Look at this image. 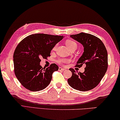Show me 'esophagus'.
I'll return each instance as SVG.
<instances>
[{
  "label": "esophagus",
  "instance_id": "esophagus-1",
  "mask_svg": "<svg viewBox=\"0 0 120 120\" xmlns=\"http://www.w3.org/2000/svg\"><path fill=\"white\" fill-rule=\"evenodd\" d=\"M64 70H65L64 68H61V67L59 68V71H64Z\"/></svg>",
  "mask_w": 120,
  "mask_h": 120
}]
</instances>
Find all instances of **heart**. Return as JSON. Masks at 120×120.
I'll return each mask as SVG.
<instances>
[{
	"label": "heart",
	"instance_id": "1",
	"mask_svg": "<svg viewBox=\"0 0 120 120\" xmlns=\"http://www.w3.org/2000/svg\"><path fill=\"white\" fill-rule=\"evenodd\" d=\"M66 44L67 45V46L70 50L72 49H76L77 48V43H76L75 41H74L73 40H67L66 42ZM56 47H57V45H54V47L53 48V50H55L56 48ZM70 61H71L70 60L66 58H61L56 61V62H57L59 64H61V65L68 64V63H69Z\"/></svg>",
	"mask_w": 120,
	"mask_h": 120
}]
</instances>
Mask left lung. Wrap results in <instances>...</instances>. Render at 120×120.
<instances>
[{
	"label": "left lung",
	"instance_id": "obj_1",
	"mask_svg": "<svg viewBox=\"0 0 120 120\" xmlns=\"http://www.w3.org/2000/svg\"><path fill=\"white\" fill-rule=\"evenodd\" d=\"M70 37L81 43L84 47L83 53L75 67L80 68L83 64L86 66L83 73L70 68L72 76L68 80V82L75 90L81 91L92 90L99 84L107 70V50L102 41L92 34L81 32Z\"/></svg>",
	"mask_w": 120,
	"mask_h": 120
}]
</instances>
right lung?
Returning a JSON list of instances; mask_svg holds the SVG:
<instances>
[{
    "mask_svg": "<svg viewBox=\"0 0 120 120\" xmlns=\"http://www.w3.org/2000/svg\"><path fill=\"white\" fill-rule=\"evenodd\" d=\"M64 37L44 34L27 36L17 45L14 53V72L18 81L28 90L38 91L45 89L59 67L55 64L44 68L40 59H46L56 43Z\"/></svg>",
    "mask_w": 120,
    "mask_h": 120,
    "instance_id": "1",
    "label": "right lung"
}]
</instances>
